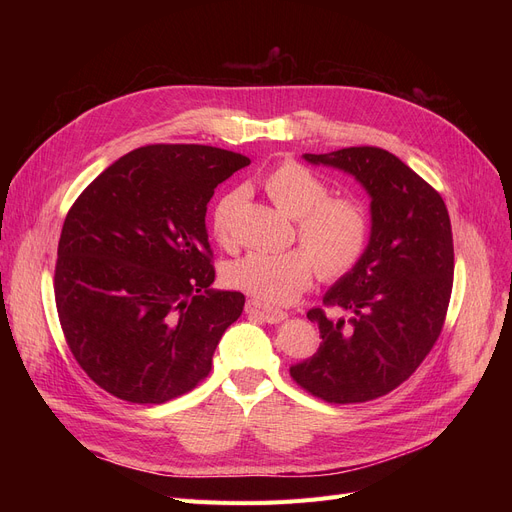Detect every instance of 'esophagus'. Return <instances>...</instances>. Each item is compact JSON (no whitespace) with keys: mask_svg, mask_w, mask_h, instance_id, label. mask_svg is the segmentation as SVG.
I'll list each match as a JSON object with an SVG mask.
<instances>
[{"mask_svg":"<svg viewBox=\"0 0 512 512\" xmlns=\"http://www.w3.org/2000/svg\"><path fill=\"white\" fill-rule=\"evenodd\" d=\"M245 311H247L249 315H255V317L267 321V324H280V321L286 319V311L274 309V307H267V305H263V303L257 301V299H249L247 305H245Z\"/></svg>","mask_w":512,"mask_h":512,"instance_id":"esophagus-1","label":"esophagus"}]
</instances>
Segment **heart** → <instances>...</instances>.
<instances>
[{"mask_svg": "<svg viewBox=\"0 0 512 512\" xmlns=\"http://www.w3.org/2000/svg\"><path fill=\"white\" fill-rule=\"evenodd\" d=\"M265 193L292 218L303 247L284 253L253 251L228 267V282L265 305H288L313 284L315 274L340 280L363 259L371 236L367 203L351 193H332L326 178L299 161H282L263 178ZM240 193L230 191L211 211V232L234 245V211Z\"/></svg>", "mask_w": 512, "mask_h": 512, "instance_id": "1", "label": "heart"}]
</instances>
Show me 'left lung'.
Instances as JSON below:
<instances>
[{
	"instance_id": "1",
	"label": "left lung",
	"mask_w": 512,
	"mask_h": 512,
	"mask_svg": "<svg viewBox=\"0 0 512 512\" xmlns=\"http://www.w3.org/2000/svg\"><path fill=\"white\" fill-rule=\"evenodd\" d=\"M311 164L353 174L371 195V238L351 274L311 309L317 353L290 367L303 390L334 405L380 398L407 382L432 351L452 294L454 247L444 199L405 161L380 147L305 153Z\"/></svg>"
}]
</instances>
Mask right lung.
Here are the masks:
<instances>
[{
  "label": "right lung",
  "instance_id": "add662e5",
  "mask_svg": "<svg viewBox=\"0 0 512 512\" xmlns=\"http://www.w3.org/2000/svg\"><path fill=\"white\" fill-rule=\"evenodd\" d=\"M249 164L209 145H147L70 207L53 292L70 353L105 392L161 405L209 375L245 294L209 290L205 213L215 186Z\"/></svg>",
  "mask_w": 512,
  "mask_h": 512
}]
</instances>
